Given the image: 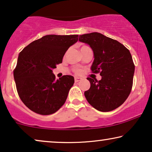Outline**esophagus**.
I'll use <instances>...</instances> for the list:
<instances>
[{
  "instance_id": "34e87169",
  "label": "esophagus",
  "mask_w": 152,
  "mask_h": 152,
  "mask_svg": "<svg viewBox=\"0 0 152 152\" xmlns=\"http://www.w3.org/2000/svg\"><path fill=\"white\" fill-rule=\"evenodd\" d=\"M81 80H82V78L78 77H75V82H78Z\"/></svg>"
}]
</instances>
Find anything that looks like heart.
Returning a JSON list of instances; mask_svg holds the SVG:
<instances>
[{
    "instance_id": "1",
    "label": "heart",
    "mask_w": 152,
    "mask_h": 152,
    "mask_svg": "<svg viewBox=\"0 0 152 152\" xmlns=\"http://www.w3.org/2000/svg\"><path fill=\"white\" fill-rule=\"evenodd\" d=\"M83 47H84V46H83ZM81 72H82V71H81V70H80V69H77V70H75V72H76V73H77V74L81 73Z\"/></svg>"
}]
</instances>
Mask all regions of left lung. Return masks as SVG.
Here are the masks:
<instances>
[{
    "mask_svg": "<svg viewBox=\"0 0 152 152\" xmlns=\"http://www.w3.org/2000/svg\"><path fill=\"white\" fill-rule=\"evenodd\" d=\"M79 41L90 45L94 61L91 69L99 72L100 80L87 78L91 87L84 95L90 104L99 111L117 109L132 91L135 66L130 52L118 41L98 32L80 35Z\"/></svg>",
    "mask_w": 152,
    "mask_h": 152,
    "instance_id": "left-lung-1",
    "label": "left lung"
}]
</instances>
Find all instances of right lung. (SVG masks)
<instances>
[{
    "mask_svg": "<svg viewBox=\"0 0 152 152\" xmlns=\"http://www.w3.org/2000/svg\"><path fill=\"white\" fill-rule=\"evenodd\" d=\"M77 41V34L45 35L19 53L14 78L20 99L31 111L50 115L65 103L74 77L64 75L56 80L53 70Z\"/></svg>",
    "mask_w": 152,
    "mask_h": 152,
    "instance_id": "obj_1",
    "label": "right lung"
}]
</instances>
